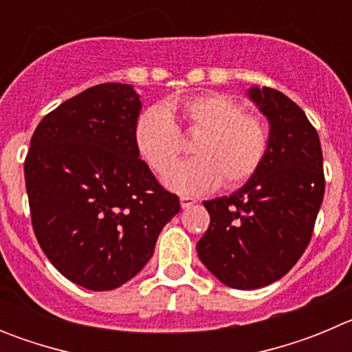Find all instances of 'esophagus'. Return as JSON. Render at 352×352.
I'll return each instance as SVG.
<instances>
[{
    "label": "esophagus",
    "instance_id": "1",
    "mask_svg": "<svg viewBox=\"0 0 352 352\" xmlns=\"http://www.w3.org/2000/svg\"><path fill=\"white\" fill-rule=\"evenodd\" d=\"M179 203H182L183 210H186V208L194 206V204L197 203V201H195L194 197H188V195H182V197H179Z\"/></svg>",
    "mask_w": 352,
    "mask_h": 352
}]
</instances>
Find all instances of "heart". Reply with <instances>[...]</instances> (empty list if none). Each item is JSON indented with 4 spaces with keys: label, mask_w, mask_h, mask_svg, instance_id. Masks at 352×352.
Segmentation results:
<instances>
[{
    "label": "heart",
    "mask_w": 352,
    "mask_h": 352,
    "mask_svg": "<svg viewBox=\"0 0 352 352\" xmlns=\"http://www.w3.org/2000/svg\"><path fill=\"white\" fill-rule=\"evenodd\" d=\"M169 109H179L192 132L190 160L173 167L164 185L183 195L213 192L219 185L236 186L259 169L266 149L268 130L261 120L245 114L243 105L222 93L186 98ZM164 105L144 109L133 125V144L139 157L153 173L164 174L182 149V135L170 111Z\"/></svg>",
    "instance_id": "b5f03b06"
}]
</instances>
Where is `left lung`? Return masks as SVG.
I'll return each instance as SVG.
<instances>
[{
	"label": "left lung",
	"mask_w": 352,
	"mask_h": 352,
	"mask_svg": "<svg viewBox=\"0 0 352 352\" xmlns=\"http://www.w3.org/2000/svg\"><path fill=\"white\" fill-rule=\"evenodd\" d=\"M247 96L270 125L259 169L231 195L204 201L210 227L201 263L232 289L266 287L303 256L324 197L321 141L284 93L252 86Z\"/></svg>",
	"instance_id": "8db88e82"
}]
</instances>
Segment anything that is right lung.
Segmentation results:
<instances>
[{"mask_svg":"<svg viewBox=\"0 0 352 352\" xmlns=\"http://www.w3.org/2000/svg\"><path fill=\"white\" fill-rule=\"evenodd\" d=\"M142 102L132 84H100L40 121L24 178L31 222L54 268L89 291H111L138 275L174 214L139 158L133 125Z\"/></svg>","mask_w":352,"mask_h":352,"instance_id":"add662e5","label":"right lung"}]
</instances>
